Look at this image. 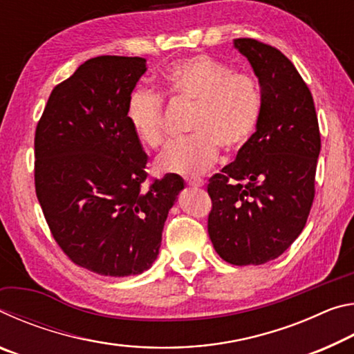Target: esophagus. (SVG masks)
I'll list each match as a JSON object with an SVG mask.
<instances>
[{
	"label": "esophagus",
	"mask_w": 354,
	"mask_h": 354,
	"mask_svg": "<svg viewBox=\"0 0 354 354\" xmlns=\"http://www.w3.org/2000/svg\"><path fill=\"white\" fill-rule=\"evenodd\" d=\"M187 184L190 187H203V185H205L201 179H187Z\"/></svg>",
	"instance_id": "1"
}]
</instances>
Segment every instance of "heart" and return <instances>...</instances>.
I'll list each match as a JSON object with an SVG mask.
<instances>
[{
  "label": "heart",
  "mask_w": 354,
  "mask_h": 354,
  "mask_svg": "<svg viewBox=\"0 0 354 354\" xmlns=\"http://www.w3.org/2000/svg\"><path fill=\"white\" fill-rule=\"evenodd\" d=\"M164 92L176 103L195 107L190 140L171 145L159 156L158 169L181 176H200L215 164L218 147L227 153L243 148L261 118V93L253 77L232 73L209 56H194L171 64L162 75ZM127 122L143 145L158 148L165 140L162 100L134 91L127 104Z\"/></svg>",
  "instance_id": "b5f03b06"
}]
</instances>
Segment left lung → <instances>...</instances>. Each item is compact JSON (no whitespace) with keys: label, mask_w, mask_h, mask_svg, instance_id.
I'll return each mask as SVG.
<instances>
[{"label":"left lung","mask_w":354,"mask_h":354,"mask_svg":"<svg viewBox=\"0 0 354 354\" xmlns=\"http://www.w3.org/2000/svg\"><path fill=\"white\" fill-rule=\"evenodd\" d=\"M261 87V118L234 162L209 179L207 232L221 259L261 266L301 234L314 200L320 133L314 100L283 53L234 39Z\"/></svg>","instance_id":"left-lung-1"}]
</instances>
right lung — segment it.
Listing matches in <instances>:
<instances>
[{"label": "right lung", "instance_id": "right-lung-1", "mask_svg": "<svg viewBox=\"0 0 354 354\" xmlns=\"http://www.w3.org/2000/svg\"><path fill=\"white\" fill-rule=\"evenodd\" d=\"M147 59L100 56L55 87L35 129V194L53 237L101 277L140 274L158 259L184 189L167 173L148 189V156L127 122Z\"/></svg>", "mask_w": 354, "mask_h": 354}]
</instances>
